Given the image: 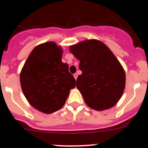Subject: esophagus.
<instances>
[{"instance_id":"obj_1","label":"esophagus","mask_w":148,"mask_h":148,"mask_svg":"<svg viewBox=\"0 0 148 148\" xmlns=\"http://www.w3.org/2000/svg\"><path fill=\"white\" fill-rule=\"evenodd\" d=\"M74 79H75L76 80L77 79V77H78V74H74Z\"/></svg>"}]
</instances>
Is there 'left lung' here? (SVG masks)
<instances>
[{"instance_id": "left-lung-1", "label": "left lung", "mask_w": 148, "mask_h": 148, "mask_svg": "<svg viewBox=\"0 0 148 148\" xmlns=\"http://www.w3.org/2000/svg\"><path fill=\"white\" fill-rule=\"evenodd\" d=\"M69 51L80 61L82 74L76 79V87L86 104L99 111L114 106L125 90L126 76L113 52L95 39L69 46Z\"/></svg>"}]
</instances>
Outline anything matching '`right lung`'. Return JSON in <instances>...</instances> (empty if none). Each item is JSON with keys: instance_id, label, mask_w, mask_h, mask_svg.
<instances>
[{"instance_id": "obj_1", "label": "right lung", "mask_w": 148, "mask_h": 148, "mask_svg": "<svg viewBox=\"0 0 148 148\" xmlns=\"http://www.w3.org/2000/svg\"><path fill=\"white\" fill-rule=\"evenodd\" d=\"M62 53L54 42L40 44L28 56L20 73L25 97L42 113L50 114L60 109L76 86L68 64L62 62Z\"/></svg>"}]
</instances>
